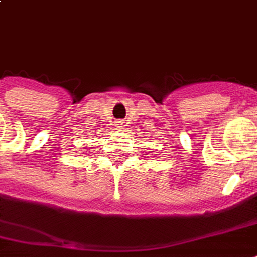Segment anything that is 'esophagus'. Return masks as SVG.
I'll list each match as a JSON object with an SVG mask.
<instances>
[{"label":"esophagus","instance_id":"obj_1","mask_svg":"<svg viewBox=\"0 0 257 257\" xmlns=\"http://www.w3.org/2000/svg\"><path fill=\"white\" fill-rule=\"evenodd\" d=\"M117 125H118V128H120V129H124L125 122H124V121H118V122H117Z\"/></svg>","mask_w":257,"mask_h":257}]
</instances>
